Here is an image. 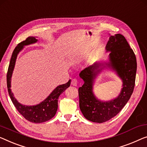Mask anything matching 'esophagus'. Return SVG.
Wrapping results in <instances>:
<instances>
[{
	"instance_id": "1",
	"label": "esophagus",
	"mask_w": 147,
	"mask_h": 147,
	"mask_svg": "<svg viewBox=\"0 0 147 147\" xmlns=\"http://www.w3.org/2000/svg\"><path fill=\"white\" fill-rule=\"evenodd\" d=\"M71 84L73 85V86H76L78 84V80L76 78H73V79H72L71 80Z\"/></svg>"
}]
</instances>
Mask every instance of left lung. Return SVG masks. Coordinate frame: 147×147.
<instances>
[{
    "instance_id": "obj_1",
    "label": "left lung",
    "mask_w": 147,
    "mask_h": 147,
    "mask_svg": "<svg viewBox=\"0 0 147 147\" xmlns=\"http://www.w3.org/2000/svg\"><path fill=\"white\" fill-rule=\"evenodd\" d=\"M106 49L110 52L109 62H96L79 74L84 80V84L78 88L80 111L86 119L95 123L108 121L121 110L132 95L136 77V57L123 35L109 37ZM104 67L115 71L123 82L119 96L107 102L98 100L93 93V80Z\"/></svg>"
}]
</instances>
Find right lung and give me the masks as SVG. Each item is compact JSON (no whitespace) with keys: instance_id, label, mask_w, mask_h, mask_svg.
I'll list each match as a JSON object with an SVG mask.
<instances>
[{"instance_id":"right-lung-1","label":"right lung","mask_w":147,"mask_h":147,"mask_svg":"<svg viewBox=\"0 0 147 147\" xmlns=\"http://www.w3.org/2000/svg\"><path fill=\"white\" fill-rule=\"evenodd\" d=\"M38 39L35 37H28L25 41H22L18 45L12 53L11 57L9 67L8 69L7 76H6V81H7V88L10 99L12 100L13 104L16 107L19 113L27 119L28 121L32 123H43L49 121L55 115L58 108V98L68 87L71 84V80L66 84H61L58 86L54 90L49 96L46 99L41 102L40 104L36 106H24L17 101L16 98L14 97V94L11 91V77L13 70H14L15 63L17 58L18 54L24 48V46L28 45L32 43H36Z\"/></svg>"}]
</instances>
